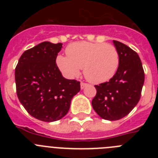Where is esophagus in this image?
Returning a JSON list of instances; mask_svg holds the SVG:
<instances>
[{
  "instance_id": "obj_1",
  "label": "esophagus",
  "mask_w": 158,
  "mask_h": 158,
  "mask_svg": "<svg viewBox=\"0 0 158 158\" xmlns=\"http://www.w3.org/2000/svg\"><path fill=\"white\" fill-rule=\"evenodd\" d=\"M87 85H88L87 83H85V82H81V89H85V87H86Z\"/></svg>"
}]
</instances>
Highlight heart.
<instances>
[{"instance_id": "heart-1", "label": "heart", "mask_w": 158, "mask_h": 158, "mask_svg": "<svg viewBox=\"0 0 158 158\" xmlns=\"http://www.w3.org/2000/svg\"><path fill=\"white\" fill-rule=\"evenodd\" d=\"M65 53L67 57L59 54L56 58L60 70L69 77H75L83 68L86 79L95 84L111 79L119 65V54L111 44L77 42L68 46Z\"/></svg>"}]
</instances>
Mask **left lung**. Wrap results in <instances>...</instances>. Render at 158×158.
Here are the masks:
<instances>
[{
    "instance_id": "8db88e82",
    "label": "left lung",
    "mask_w": 158,
    "mask_h": 158,
    "mask_svg": "<svg viewBox=\"0 0 158 158\" xmlns=\"http://www.w3.org/2000/svg\"><path fill=\"white\" fill-rule=\"evenodd\" d=\"M119 54V65L109 81L95 85L93 109L104 119L118 120L127 115L139 103L145 80L139 54L120 42L113 40Z\"/></svg>"
}]
</instances>
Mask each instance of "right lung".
<instances>
[{
    "mask_svg": "<svg viewBox=\"0 0 158 158\" xmlns=\"http://www.w3.org/2000/svg\"><path fill=\"white\" fill-rule=\"evenodd\" d=\"M62 43L43 42L25 51L15 69L16 93L25 110L43 122L59 120L69 111L80 81L62 77L56 58Z\"/></svg>",
    "mask_w": 158,
    "mask_h": 158,
    "instance_id": "obj_1",
    "label": "right lung"
}]
</instances>
